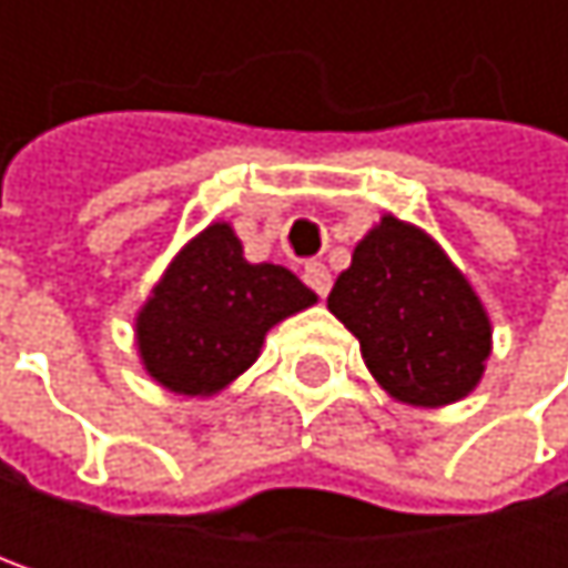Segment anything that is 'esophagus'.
I'll use <instances>...</instances> for the list:
<instances>
[{
	"instance_id": "obj_1",
	"label": "esophagus",
	"mask_w": 568,
	"mask_h": 568,
	"mask_svg": "<svg viewBox=\"0 0 568 568\" xmlns=\"http://www.w3.org/2000/svg\"><path fill=\"white\" fill-rule=\"evenodd\" d=\"M302 280H305V285L315 292V295H328V288H332V273L322 266V263H308L305 270H302Z\"/></svg>"
}]
</instances>
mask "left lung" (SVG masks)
<instances>
[{
	"label": "left lung",
	"instance_id": "1",
	"mask_svg": "<svg viewBox=\"0 0 568 568\" xmlns=\"http://www.w3.org/2000/svg\"><path fill=\"white\" fill-rule=\"evenodd\" d=\"M328 312L358 338L375 382L414 407L470 395L494 348L490 315L467 276L424 230L392 213L355 246Z\"/></svg>",
	"mask_w": 568,
	"mask_h": 568
}]
</instances>
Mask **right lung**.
Returning <instances> with one entry per match:
<instances>
[{
    "instance_id": "add662e5",
    "label": "right lung",
    "mask_w": 568,
    "mask_h": 568,
    "mask_svg": "<svg viewBox=\"0 0 568 568\" xmlns=\"http://www.w3.org/2000/svg\"><path fill=\"white\" fill-rule=\"evenodd\" d=\"M315 298L285 266L250 263L230 223H210L173 256L138 312L144 372L173 395H216L260 358L276 322Z\"/></svg>"
}]
</instances>
